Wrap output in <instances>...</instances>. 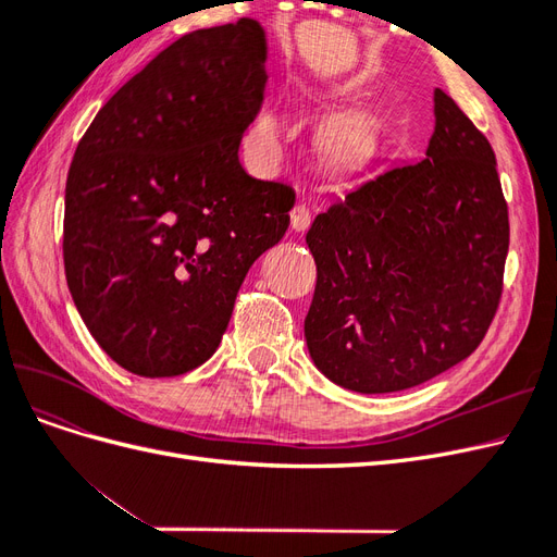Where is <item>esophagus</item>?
Returning a JSON list of instances; mask_svg holds the SVG:
<instances>
[{"label":"esophagus","instance_id":"esophagus-1","mask_svg":"<svg viewBox=\"0 0 557 557\" xmlns=\"http://www.w3.org/2000/svg\"><path fill=\"white\" fill-rule=\"evenodd\" d=\"M309 225H311V213L307 205H295L290 211V227L295 232H307Z\"/></svg>","mask_w":557,"mask_h":557}]
</instances>
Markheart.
<instances>
[{
	"label": "heart",
	"instance_id": "b5f03b06",
	"mask_svg": "<svg viewBox=\"0 0 557 557\" xmlns=\"http://www.w3.org/2000/svg\"><path fill=\"white\" fill-rule=\"evenodd\" d=\"M288 134V125L278 109H264L250 129V141L258 153H272ZM325 148L332 160L342 164H360L372 156V134L358 121H339L325 132Z\"/></svg>",
	"mask_w": 557,
	"mask_h": 557
}]
</instances>
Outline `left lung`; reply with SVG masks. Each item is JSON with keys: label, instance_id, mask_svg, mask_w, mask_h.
I'll list each match as a JSON object with an SVG mask.
<instances>
[{"label": "left lung", "instance_id": "obj_1", "mask_svg": "<svg viewBox=\"0 0 557 557\" xmlns=\"http://www.w3.org/2000/svg\"><path fill=\"white\" fill-rule=\"evenodd\" d=\"M318 281L305 336L313 364L362 395L440 376L491 327L509 250L497 160L474 123L434 90L425 158L393 164L318 213Z\"/></svg>", "mask_w": 557, "mask_h": 557}]
</instances>
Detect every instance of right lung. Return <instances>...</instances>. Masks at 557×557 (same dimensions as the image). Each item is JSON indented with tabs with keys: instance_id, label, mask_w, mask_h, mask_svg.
Wrapping results in <instances>:
<instances>
[{
	"instance_id": "obj_1",
	"label": "right lung",
	"mask_w": 557,
	"mask_h": 557,
	"mask_svg": "<svg viewBox=\"0 0 557 557\" xmlns=\"http://www.w3.org/2000/svg\"><path fill=\"white\" fill-rule=\"evenodd\" d=\"M264 62L256 21L195 29L132 76L76 146L66 285L95 342L132 374L207 362L250 264L290 225L293 188L239 162Z\"/></svg>"
}]
</instances>
